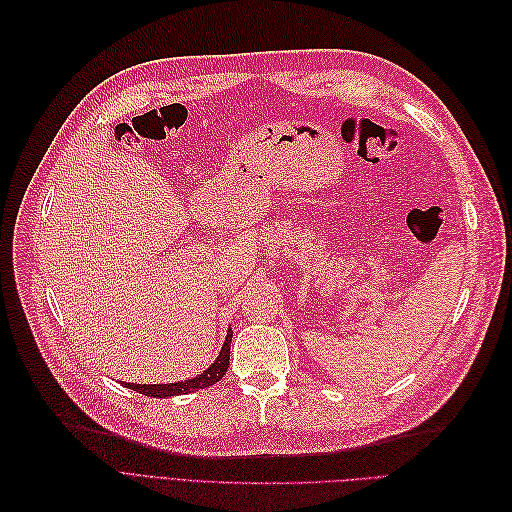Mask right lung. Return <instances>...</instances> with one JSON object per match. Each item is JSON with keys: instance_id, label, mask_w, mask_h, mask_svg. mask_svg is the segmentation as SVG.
I'll list each match as a JSON object with an SVG mask.
<instances>
[{"instance_id": "obj_1", "label": "right lung", "mask_w": 512, "mask_h": 512, "mask_svg": "<svg viewBox=\"0 0 512 512\" xmlns=\"http://www.w3.org/2000/svg\"><path fill=\"white\" fill-rule=\"evenodd\" d=\"M230 342H232V329H228L226 339L222 344V350L218 354V359H215L205 371H200L198 376L188 378V380H181V382H168V384H134V382H123L128 386V389L147 395V397H175V395H188L192 391L198 389H207V386L220 382L224 378V374L228 371V361H230Z\"/></svg>"}]
</instances>
